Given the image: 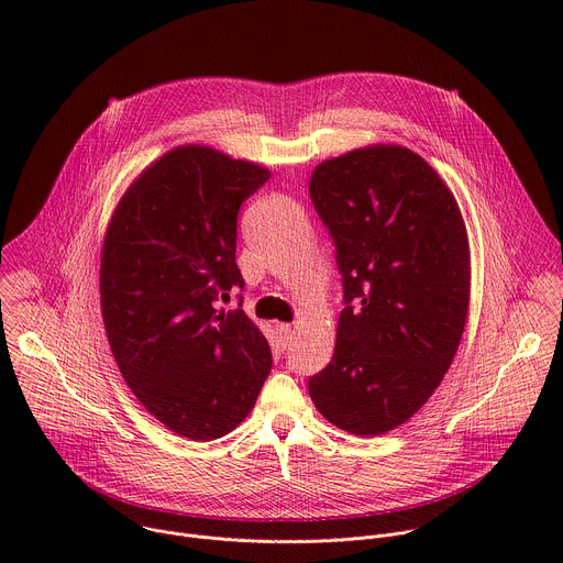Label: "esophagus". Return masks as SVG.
<instances>
[{
    "mask_svg": "<svg viewBox=\"0 0 563 563\" xmlns=\"http://www.w3.org/2000/svg\"><path fill=\"white\" fill-rule=\"evenodd\" d=\"M291 336H294V325H289V323H278L276 325V345L280 350H285L291 343Z\"/></svg>",
    "mask_w": 563,
    "mask_h": 563,
    "instance_id": "obj_1",
    "label": "esophagus"
}]
</instances>
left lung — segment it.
Here are the masks:
<instances>
[{"label":"left lung","mask_w":563,"mask_h":563,"mask_svg":"<svg viewBox=\"0 0 563 563\" xmlns=\"http://www.w3.org/2000/svg\"><path fill=\"white\" fill-rule=\"evenodd\" d=\"M343 276L330 365L309 378L316 410L356 437L406 423L443 380L463 336L470 252L459 205L421 155L374 144L309 180Z\"/></svg>","instance_id":"left-lung-1"}]
</instances>
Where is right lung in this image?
Returning a JSON list of instances; mask_svg holds the SVG:
<instances>
[{"mask_svg": "<svg viewBox=\"0 0 563 563\" xmlns=\"http://www.w3.org/2000/svg\"><path fill=\"white\" fill-rule=\"evenodd\" d=\"M267 180L247 159L178 146L140 174L107 229L100 296L113 358L140 404L191 441L243 423L272 369L247 313L218 309L245 287L238 211Z\"/></svg>", "mask_w": 563, "mask_h": 563, "instance_id": "add662e5", "label": "right lung"}]
</instances>
